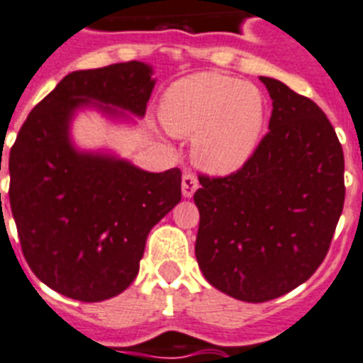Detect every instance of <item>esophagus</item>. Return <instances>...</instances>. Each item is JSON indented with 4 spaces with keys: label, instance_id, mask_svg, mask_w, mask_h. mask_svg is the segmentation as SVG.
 Listing matches in <instances>:
<instances>
[{
    "label": "esophagus",
    "instance_id": "esophagus-1",
    "mask_svg": "<svg viewBox=\"0 0 363 363\" xmlns=\"http://www.w3.org/2000/svg\"><path fill=\"white\" fill-rule=\"evenodd\" d=\"M197 188H199V182H197L196 175L190 172L184 173V175H182V196L191 197L196 194Z\"/></svg>",
    "mask_w": 363,
    "mask_h": 363
}]
</instances>
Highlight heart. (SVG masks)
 <instances>
[{"instance_id":"heart-1","label":"heart","mask_w":363,"mask_h":363,"mask_svg":"<svg viewBox=\"0 0 363 363\" xmlns=\"http://www.w3.org/2000/svg\"><path fill=\"white\" fill-rule=\"evenodd\" d=\"M162 123L172 135L194 136L191 155L210 175H233L255 157L266 127L260 88L214 72L191 73L164 92Z\"/></svg>"}]
</instances>
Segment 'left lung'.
Masks as SVG:
<instances>
[{
    "label": "left lung",
    "instance_id": "obj_1",
    "mask_svg": "<svg viewBox=\"0 0 363 363\" xmlns=\"http://www.w3.org/2000/svg\"><path fill=\"white\" fill-rule=\"evenodd\" d=\"M273 101L269 133L240 172L201 175L196 257L210 284L266 303L295 290L327 257L345 201L343 149L312 99L260 77Z\"/></svg>",
    "mask_w": 363,
    "mask_h": 363
}]
</instances>
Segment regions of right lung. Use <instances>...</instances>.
<instances>
[{
  "instance_id": "obj_1",
  "label": "right lung",
  "mask_w": 363,
  "mask_h": 363,
  "mask_svg": "<svg viewBox=\"0 0 363 363\" xmlns=\"http://www.w3.org/2000/svg\"><path fill=\"white\" fill-rule=\"evenodd\" d=\"M155 88L145 62L68 73L27 116L9 155V199L21 251L51 290L99 303L136 279L149 230L181 201V169H140L72 140L79 111L144 118ZM1 169V167H0Z\"/></svg>"
}]
</instances>
